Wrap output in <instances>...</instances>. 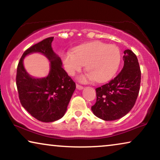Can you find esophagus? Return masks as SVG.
<instances>
[{
    "mask_svg": "<svg viewBox=\"0 0 160 160\" xmlns=\"http://www.w3.org/2000/svg\"><path fill=\"white\" fill-rule=\"evenodd\" d=\"M76 87H77V88H78V90H82V89H83V86H82V85H79V84L76 85Z\"/></svg>",
    "mask_w": 160,
    "mask_h": 160,
    "instance_id": "34e87169",
    "label": "esophagus"
}]
</instances>
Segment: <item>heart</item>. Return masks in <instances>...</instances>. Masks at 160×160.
<instances>
[{"label":"heart","instance_id":"obj_1","mask_svg":"<svg viewBox=\"0 0 160 160\" xmlns=\"http://www.w3.org/2000/svg\"><path fill=\"white\" fill-rule=\"evenodd\" d=\"M62 53L64 69L69 75L80 71L85 64L88 74L82 75V82L94 79L97 82H105L116 75L121 62L120 48L115 45H107L101 41H94L80 45L73 50Z\"/></svg>","mask_w":160,"mask_h":160}]
</instances>
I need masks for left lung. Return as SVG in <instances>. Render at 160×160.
I'll use <instances>...</instances> for the list:
<instances>
[{"label":"left lung","instance_id":"8db88e82","mask_svg":"<svg viewBox=\"0 0 160 160\" xmlns=\"http://www.w3.org/2000/svg\"><path fill=\"white\" fill-rule=\"evenodd\" d=\"M124 66L120 73L107 84L96 89V102L91 107L93 114L106 121L118 120L135 105L141 84V69L136 55L127 49Z\"/></svg>","mask_w":160,"mask_h":160}]
</instances>
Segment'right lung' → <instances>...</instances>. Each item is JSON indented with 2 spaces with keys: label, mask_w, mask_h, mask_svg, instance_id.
Listing matches in <instances>:
<instances>
[{
  "label": "right lung",
  "mask_w": 160,
  "mask_h": 160,
  "mask_svg": "<svg viewBox=\"0 0 160 160\" xmlns=\"http://www.w3.org/2000/svg\"><path fill=\"white\" fill-rule=\"evenodd\" d=\"M53 37L42 40L27 49L17 66L16 82L21 104L35 119L44 122H54L64 115L76 88L75 82L62 68V62L53 52ZM39 52L50 61L49 75L34 78L24 69L23 59L27 55Z\"/></svg>",
  "instance_id": "obj_1"
}]
</instances>
